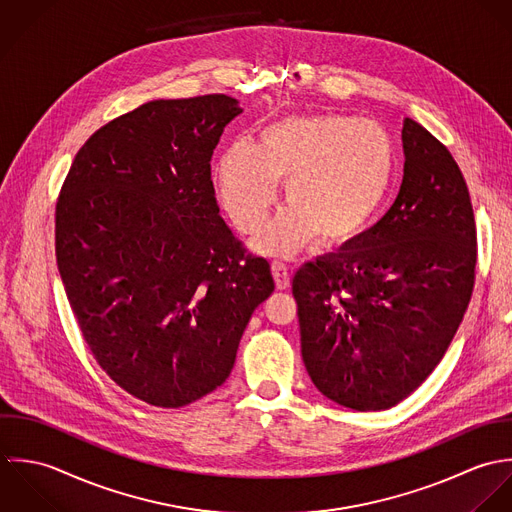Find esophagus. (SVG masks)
<instances>
[{"mask_svg": "<svg viewBox=\"0 0 512 512\" xmlns=\"http://www.w3.org/2000/svg\"><path fill=\"white\" fill-rule=\"evenodd\" d=\"M271 269H273V277H275L277 289H281V291L289 289V285H291V273H289V267H287L283 261H273Z\"/></svg>", "mask_w": 512, "mask_h": 512, "instance_id": "esophagus-1", "label": "esophagus"}]
</instances>
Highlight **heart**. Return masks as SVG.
I'll return each instance as SVG.
<instances>
[{"label": "heart", "instance_id": "b5f03b06", "mask_svg": "<svg viewBox=\"0 0 512 512\" xmlns=\"http://www.w3.org/2000/svg\"><path fill=\"white\" fill-rule=\"evenodd\" d=\"M394 174V144L384 126L346 114L289 116L265 126L259 144L233 142L219 158V198L233 223L251 233L277 202L287 205L255 239L267 255H291L314 235L338 245L364 231Z\"/></svg>", "mask_w": 512, "mask_h": 512}]
</instances>
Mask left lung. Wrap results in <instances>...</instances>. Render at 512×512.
I'll return each instance as SVG.
<instances>
[{"label":"left lung","mask_w":512,"mask_h":512,"mask_svg":"<svg viewBox=\"0 0 512 512\" xmlns=\"http://www.w3.org/2000/svg\"><path fill=\"white\" fill-rule=\"evenodd\" d=\"M402 140L404 180L388 213L293 279L308 376L356 411L392 408L421 386L475 285V215L457 162L411 118Z\"/></svg>","instance_id":"left-lung-1"}]
</instances>
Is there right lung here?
Masks as SVG:
<instances>
[{
	"instance_id": "add662e5",
	"label": "right lung",
	"mask_w": 512,
	"mask_h": 512,
	"mask_svg": "<svg viewBox=\"0 0 512 512\" xmlns=\"http://www.w3.org/2000/svg\"><path fill=\"white\" fill-rule=\"evenodd\" d=\"M227 95L150 101L77 152L55 209L57 267L87 346L130 396L182 408L219 388L273 291L219 215L211 156Z\"/></svg>"
}]
</instances>
